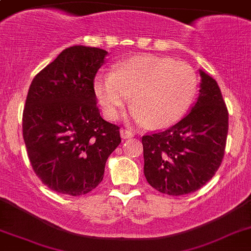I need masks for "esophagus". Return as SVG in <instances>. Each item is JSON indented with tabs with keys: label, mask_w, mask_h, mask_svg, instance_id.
I'll use <instances>...</instances> for the list:
<instances>
[{
	"label": "esophagus",
	"mask_w": 251,
	"mask_h": 251,
	"mask_svg": "<svg viewBox=\"0 0 251 251\" xmlns=\"http://www.w3.org/2000/svg\"><path fill=\"white\" fill-rule=\"evenodd\" d=\"M120 134H121V138H124V139L132 138V137L134 136L133 132H132L131 130H127V128H121Z\"/></svg>",
	"instance_id": "obj_1"
}]
</instances>
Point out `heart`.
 <instances>
[{"label":"heart","mask_w":251,"mask_h":251,"mask_svg":"<svg viewBox=\"0 0 251 251\" xmlns=\"http://www.w3.org/2000/svg\"><path fill=\"white\" fill-rule=\"evenodd\" d=\"M198 77L191 65L172 58L138 54L115 68L114 73L99 74L94 92L108 119H115L130 101L138 121L152 128L173 125L191 106Z\"/></svg>","instance_id":"heart-1"}]
</instances>
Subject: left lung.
Returning <instances> with one entry per match:
<instances>
[{"label":"left lung","instance_id":"1","mask_svg":"<svg viewBox=\"0 0 251 251\" xmlns=\"http://www.w3.org/2000/svg\"><path fill=\"white\" fill-rule=\"evenodd\" d=\"M199 98L192 111L166 131L142 137L144 175L151 187L168 195L201 188L224 158L228 112L216 79L200 70Z\"/></svg>","mask_w":251,"mask_h":251}]
</instances>
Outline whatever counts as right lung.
Masks as SVG:
<instances>
[{
	"label": "right lung",
	"instance_id": "obj_1",
	"mask_svg": "<svg viewBox=\"0 0 251 251\" xmlns=\"http://www.w3.org/2000/svg\"><path fill=\"white\" fill-rule=\"evenodd\" d=\"M107 51L71 46L33 78L23 114L31 166L59 194L84 195L102 181L108 156L121 143L119 126L103 120L94 79Z\"/></svg>",
	"mask_w": 251,
	"mask_h": 251
}]
</instances>
